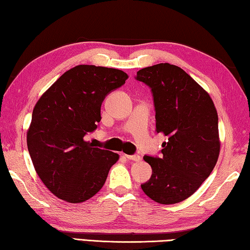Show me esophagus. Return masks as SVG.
I'll use <instances>...</instances> for the list:
<instances>
[{
    "mask_svg": "<svg viewBox=\"0 0 250 250\" xmlns=\"http://www.w3.org/2000/svg\"><path fill=\"white\" fill-rule=\"evenodd\" d=\"M125 156L128 160H131V161H140L141 160V158H140V155H138V154H134V155H128V154H125Z\"/></svg>",
    "mask_w": 250,
    "mask_h": 250,
    "instance_id": "34e87169",
    "label": "esophagus"
}]
</instances>
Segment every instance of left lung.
Instances as JSON below:
<instances>
[{
  "label": "left lung",
  "mask_w": 250,
  "mask_h": 250,
  "mask_svg": "<svg viewBox=\"0 0 250 250\" xmlns=\"http://www.w3.org/2000/svg\"><path fill=\"white\" fill-rule=\"evenodd\" d=\"M135 79L151 88L156 132L167 137L162 156L146 155L152 167L142 191L160 204H176L195 193L217 162L218 116L207 91L175 65L140 69Z\"/></svg>",
  "instance_id": "1"
}]
</instances>
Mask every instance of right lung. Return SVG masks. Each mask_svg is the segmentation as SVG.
<instances>
[{
    "instance_id": "1",
    "label": "right lung",
    "mask_w": 250,
    "mask_h": 250,
    "mask_svg": "<svg viewBox=\"0 0 250 250\" xmlns=\"http://www.w3.org/2000/svg\"><path fill=\"white\" fill-rule=\"evenodd\" d=\"M128 79L125 71L78 65L62 74L37 101L27 147L37 175L55 196L82 203L98 193L115 152L94 147L84 135L96 130L105 96Z\"/></svg>"
}]
</instances>
